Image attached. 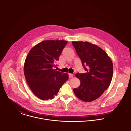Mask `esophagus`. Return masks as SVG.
Listing matches in <instances>:
<instances>
[{
    "label": "esophagus",
    "instance_id": "obj_1",
    "mask_svg": "<svg viewBox=\"0 0 131 131\" xmlns=\"http://www.w3.org/2000/svg\"><path fill=\"white\" fill-rule=\"evenodd\" d=\"M69 77L70 78H72L74 77V75H73V74H69Z\"/></svg>",
    "mask_w": 131,
    "mask_h": 131
}]
</instances>
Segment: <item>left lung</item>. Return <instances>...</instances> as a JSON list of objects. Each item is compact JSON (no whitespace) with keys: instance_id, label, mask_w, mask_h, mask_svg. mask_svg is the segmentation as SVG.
Wrapping results in <instances>:
<instances>
[{"instance_id":"obj_1","label":"left lung","mask_w":131,"mask_h":131,"mask_svg":"<svg viewBox=\"0 0 131 131\" xmlns=\"http://www.w3.org/2000/svg\"><path fill=\"white\" fill-rule=\"evenodd\" d=\"M72 43L86 72L75 74L81 84L79 87L74 89V92L78 98L84 101H92L103 93L111 83L112 61L106 52L96 45L83 41Z\"/></svg>"}]
</instances>
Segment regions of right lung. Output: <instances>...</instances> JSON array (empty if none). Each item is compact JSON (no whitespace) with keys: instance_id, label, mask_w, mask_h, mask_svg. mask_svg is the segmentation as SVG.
<instances>
[{"instance_id":"add662e5","label":"right lung","mask_w":131,"mask_h":131,"mask_svg":"<svg viewBox=\"0 0 131 131\" xmlns=\"http://www.w3.org/2000/svg\"><path fill=\"white\" fill-rule=\"evenodd\" d=\"M67 43L62 40L42 41L26 57L24 67L26 81L33 93L42 100L53 99L69 79L68 74L53 69Z\"/></svg>"}]
</instances>
